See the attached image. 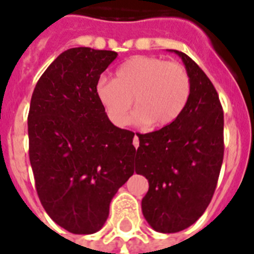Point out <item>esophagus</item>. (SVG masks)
Instances as JSON below:
<instances>
[{"instance_id":"esophagus-1","label":"esophagus","mask_w":254,"mask_h":254,"mask_svg":"<svg viewBox=\"0 0 254 254\" xmlns=\"http://www.w3.org/2000/svg\"><path fill=\"white\" fill-rule=\"evenodd\" d=\"M133 145L135 146V147H138V146H139V139H138L137 134H135V135H134V139H133Z\"/></svg>"}]
</instances>
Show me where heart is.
Returning a JSON list of instances; mask_svg holds the SVG:
<instances>
[{
    "label": "heart",
    "instance_id": "obj_1",
    "mask_svg": "<svg viewBox=\"0 0 254 254\" xmlns=\"http://www.w3.org/2000/svg\"><path fill=\"white\" fill-rule=\"evenodd\" d=\"M190 92L187 67L156 56H133L117 67L115 79L100 78L95 86L100 106L116 127L127 124L133 99L134 123L168 127L184 112Z\"/></svg>",
    "mask_w": 254,
    "mask_h": 254
}]
</instances>
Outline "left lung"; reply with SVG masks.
Here are the masks:
<instances>
[{
    "label": "left lung",
    "instance_id": "left-lung-1",
    "mask_svg": "<svg viewBox=\"0 0 254 254\" xmlns=\"http://www.w3.org/2000/svg\"><path fill=\"white\" fill-rule=\"evenodd\" d=\"M190 75L184 112L168 127L139 134L135 172L148 180L142 213L158 232L174 234L197 222L215 191L223 163V109L211 80L185 53Z\"/></svg>",
    "mask_w": 254,
    "mask_h": 254
}]
</instances>
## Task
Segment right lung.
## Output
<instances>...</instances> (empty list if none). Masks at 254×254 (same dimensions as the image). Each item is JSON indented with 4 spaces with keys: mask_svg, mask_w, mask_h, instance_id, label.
<instances>
[{
    "mask_svg": "<svg viewBox=\"0 0 254 254\" xmlns=\"http://www.w3.org/2000/svg\"><path fill=\"white\" fill-rule=\"evenodd\" d=\"M117 57L79 47L63 52L35 86L28 112V154L39 199L71 234L103 227L109 203L135 170L134 133L115 127L95 86Z\"/></svg>",
    "mask_w": 254,
    "mask_h": 254,
    "instance_id": "add662e5",
    "label": "right lung"
}]
</instances>
